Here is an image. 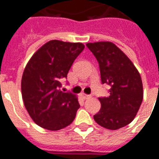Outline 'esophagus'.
I'll return each mask as SVG.
<instances>
[{"label":"esophagus","mask_w":159,"mask_h":159,"mask_svg":"<svg viewBox=\"0 0 159 159\" xmlns=\"http://www.w3.org/2000/svg\"><path fill=\"white\" fill-rule=\"evenodd\" d=\"M81 95H82V97L84 98V100H87V99H89V98H91V95H86V94H84V93H82V94H81Z\"/></svg>","instance_id":"obj_1"}]
</instances>
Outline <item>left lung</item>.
Instances as JSON below:
<instances>
[{
  "label": "left lung",
  "instance_id": "8db88e82",
  "mask_svg": "<svg viewBox=\"0 0 159 159\" xmlns=\"http://www.w3.org/2000/svg\"><path fill=\"white\" fill-rule=\"evenodd\" d=\"M86 46L99 63L102 84L111 85L108 97L98 98L101 107L94 119L107 129L121 128L133 120L143 101L140 74L113 43L96 42Z\"/></svg>",
  "mask_w": 159,
  "mask_h": 159
}]
</instances>
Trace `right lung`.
<instances>
[{"instance_id":"add662e5","label":"right lung","mask_w":159,"mask_h":159,"mask_svg":"<svg viewBox=\"0 0 159 159\" xmlns=\"http://www.w3.org/2000/svg\"><path fill=\"white\" fill-rule=\"evenodd\" d=\"M84 48L81 43L51 40L30 58L21 78V95L37 125L51 131L72 123L80 108L78 98L60 89L73 63Z\"/></svg>"}]
</instances>
